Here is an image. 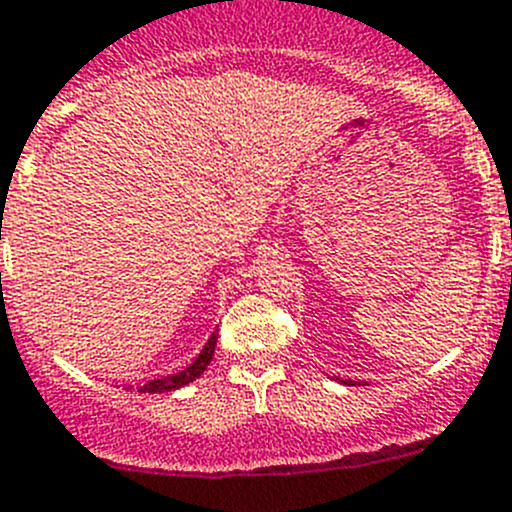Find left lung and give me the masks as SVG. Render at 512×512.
I'll use <instances>...</instances> for the list:
<instances>
[{
    "mask_svg": "<svg viewBox=\"0 0 512 512\" xmlns=\"http://www.w3.org/2000/svg\"><path fill=\"white\" fill-rule=\"evenodd\" d=\"M337 381H340V378H337ZM340 383H345V386H348V383H350V386H353V381H340Z\"/></svg>",
    "mask_w": 512,
    "mask_h": 512,
    "instance_id": "1",
    "label": "left lung"
}]
</instances>
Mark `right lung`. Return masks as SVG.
I'll return each mask as SVG.
<instances>
[{
    "label": "right lung",
    "mask_w": 512,
    "mask_h": 512,
    "mask_svg": "<svg viewBox=\"0 0 512 512\" xmlns=\"http://www.w3.org/2000/svg\"><path fill=\"white\" fill-rule=\"evenodd\" d=\"M215 342H218V332H213V335H210V340L205 342L198 358L192 360V363L187 365V368H182L180 373L162 375V378H154V381L142 383V386H137V388L142 393H170V391H177V388L190 386L192 381H198L200 375L205 373V368H208V365H210V360H213Z\"/></svg>",
    "instance_id": "right-lung-1"
}]
</instances>
